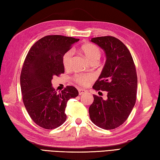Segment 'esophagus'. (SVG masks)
<instances>
[{
  "instance_id": "34e87169",
  "label": "esophagus",
  "mask_w": 160,
  "mask_h": 160,
  "mask_svg": "<svg viewBox=\"0 0 160 160\" xmlns=\"http://www.w3.org/2000/svg\"><path fill=\"white\" fill-rule=\"evenodd\" d=\"M78 90H79V95H81V94H83L86 92V90H84V89H79Z\"/></svg>"
}]
</instances>
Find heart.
<instances>
[{
    "label": "heart",
    "mask_w": 160,
    "mask_h": 160,
    "mask_svg": "<svg viewBox=\"0 0 160 160\" xmlns=\"http://www.w3.org/2000/svg\"><path fill=\"white\" fill-rule=\"evenodd\" d=\"M81 51L84 54L86 57L91 63L94 61L98 62L102 56V51L99 46L93 43H86L81 47ZM72 50H68L62 57V63L65 68L70 67L72 58ZM74 82L80 86H85L89 83L90 81L93 79V77L90 74H75L72 77Z\"/></svg>",
    "instance_id": "1"
}]
</instances>
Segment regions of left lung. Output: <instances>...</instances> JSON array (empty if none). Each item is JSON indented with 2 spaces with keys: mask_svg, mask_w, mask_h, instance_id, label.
<instances>
[{
  "mask_svg": "<svg viewBox=\"0 0 160 160\" xmlns=\"http://www.w3.org/2000/svg\"><path fill=\"white\" fill-rule=\"evenodd\" d=\"M103 49L106 62L99 79L92 86L106 91L107 99L94 94L89 108L91 121L101 128L115 129L128 119L137 98L138 76L130 51L119 39L112 36L91 38Z\"/></svg>",
  "mask_w": 160,
  "mask_h": 160,
  "instance_id": "8db88e82",
  "label": "left lung"
}]
</instances>
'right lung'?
<instances>
[{"label": "right lung", "instance_id": "1", "mask_svg": "<svg viewBox=\"0 0 160 160\" xmlns=\"http://www.w3.org/2000/svg\"><path fill=\"white\" fill-rule=\"evenodd\" d=\"M78 41L61 35L45 36L32 45L25 57L20 77L22 98L31 119L41 128L51 130L63 124L68 101L79 95L72 86L57 93L51 82L53 77L64 73L62 57Z\"/></svg>", "mask_w": 160, "mask_h": 160}]
</instances>
